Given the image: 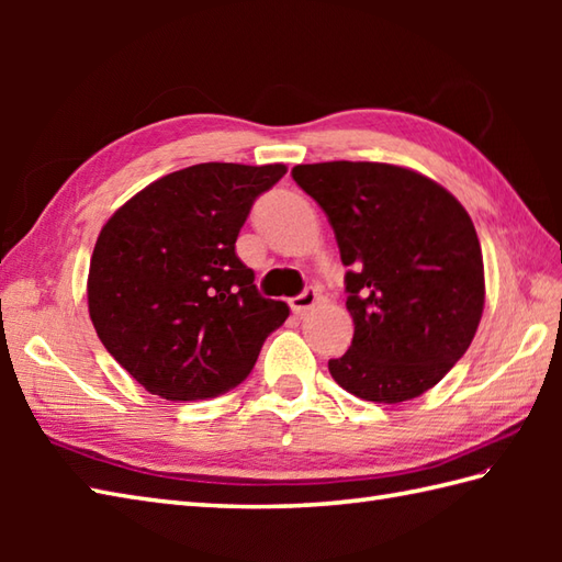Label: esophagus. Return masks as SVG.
Here are the masks:
<instances>
[{"label": "esophagus", "mask_w": 562, "mask_h": 562, "mask_svg": "<svg viewBox=\"0 0 562 562\" xmlns=\"http://www.w3.org/2000/svg\"><path fill=\"white\" fill-rule=\"evenodd\" d=\"M316 302H318V290H316V288H306L302 294L294 296V300L290 302V306L294 308L296 314H304V312H308V308H312Z\"/></svg>", "instance_id": "1"}]
</instances>
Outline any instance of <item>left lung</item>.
I'll list each match as a JSON object with an SVG mask.
<instances>
[{"mask_svg":"<svg viewBox=\"0 0 562 562\" xmlns=\"http://www.w3.org/2000/svg\"><path fill=\"white\" fill-rule=\"evenodd\" d=\"M292 178L336 232L355 324L350 350L328 360L352 396L403 403L457 364L485 304L475 226L449 190L376 161L300 164Z\"/></svg>","mask_w":562,"mask_h":562,"instance_id":"1","label":"left lung"}]
</instances>
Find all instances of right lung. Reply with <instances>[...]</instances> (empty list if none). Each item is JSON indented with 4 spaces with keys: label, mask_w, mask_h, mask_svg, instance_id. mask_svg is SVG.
Instances as JSON below:
<instances>
[{
    "label": "right lung",
    "mask_w": 562,
    "mask_h": 562,
    "mask_svg": "<svg viewBox=\"0 0 562 562\" xmlns=\"http://www.w3.org/2000/svg\"><path fill=\"white\" fill-rule=\"evenodd\" d=\"M284 164H195L130 198L93 246L89 316L103 348L166 401L238 386L290 306L260 296L236 256L254 200Z\"/></svg>",
    "instance_id": "obj_1"
}]
</instances>
